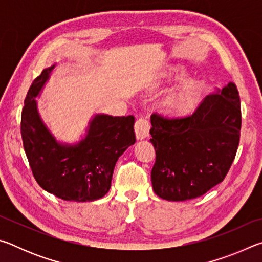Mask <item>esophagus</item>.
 Instances as JSON below:
<instances>
[{
	"label": "esophagus",
	"instance_id": "1",
	"mask_svg": "<svg viewBox=\"0 0 262 262\" xmlns=\"http://www.w3.org/2000/svg\"><path fill=\"white\" fill-rule=\"evenodd\" d=\"M150 123L145 118L137 119L135 122V134L137 140H144L149 136Z\"/></svg>",
	"mask_w": 262,
	"mask_h": 262
}]
</instances>
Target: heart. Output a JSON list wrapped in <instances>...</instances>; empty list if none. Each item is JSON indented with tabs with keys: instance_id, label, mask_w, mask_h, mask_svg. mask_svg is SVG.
Here are the masks:
<instances>
[{
	"instance_id": "b5f03b06",
	"label": "heart",
	"mask_w": 262,
	"mask_h": 262,
	"mask_svg": "<svg viewBox=\"0 0 262 262\" xmlns=\"http://www.w3.org/2000/svg\"><path fill=\"white\" fill-rule=\"evenodd\" d=\"M201 91L200 83L195 79L184 81L166 97L165 107L168 112L177 117L187 115L198 105L201 98Z\"/></svg>"
}]
</instances>
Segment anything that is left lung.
Returning a JSON list of instances; mask_svg holds the SVG:
<instances>
[{
  "mask_svg": "<svg viewBox=\"0 0 262 262\" xmlns=\"http://www.w3.org/2000/svg\"><path fill=\"white\" fill-rule=\"evenodd\" d=\"M150 139L156 162L154 192L167 201L199 198L223 181L241 137L242 111L236 84L229 82L202 100L189 117L154 113Z\"/></svg>",
  "mask_w": 262,
  "mask_h": 262,
  "instance_id": "obj_1",
  "label": "left lung"
}]
</instances>
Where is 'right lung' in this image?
<instances>
[{"label":"right lung","instance_id":"obj_1","mask_svg":"<svg viewBox=\"0 0 262 262\" xmlns=\"http://www.w3.org/2000/svg\"><path fill=\"white\" fill-rule=\"evenodd\" d=\"M55 67L42 70L24 101L20 132L26 157L34 179L48 193L66 201L98 200L111 188L119 157L135 143V119L96 114L81 141L59 142L42 121L35 100Z\"/></svg>","mask_w":262,"mask_h":262}]
</instances>
